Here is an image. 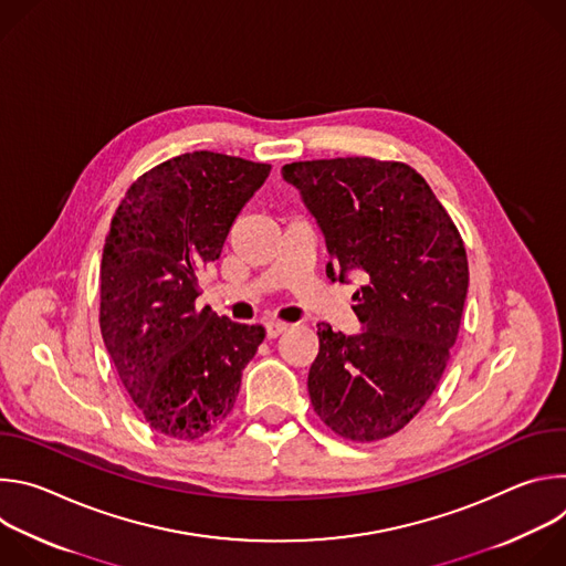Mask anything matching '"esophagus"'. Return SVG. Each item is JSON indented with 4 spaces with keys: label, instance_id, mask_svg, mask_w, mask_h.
<instances>
[{
    "label": "esophagus",
    "instance_id": "esophagus-1",
    "mask_svg": "<svg viewBox=\"0 0 566 566\" xmlns=\"http://www.w3.org/2000/svg\"><path fill=\"white\" fill-rule=\"evenodd\" d=\"M289 329L286 322H266V336L269 338H277L280 334H284Z\"/></svg>",
    "mask_w": 566,
    "mask_h": 566
}]
</instances>
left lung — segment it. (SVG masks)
Returning <instances> with one entry per match:
<instances>
[{"instance_id": "8db88e82", "label": "left lung", "mask_w": 566, "mask_h": 566, "mask_svg": "<svg viewBox=\"0 0 566 566\" xmlns=\"http://www.w3.org/2000/svg\"><path fill=\"white\" fill-rule=\"evenodd\" d=\"M282 175L325 234L327 277L365 280L354 293L363 334L317 325L311 406L343 439H387L421 412L450 360L468 293L463 239L428 181L400 160H295Z\"/></svg>"}]
</instances>
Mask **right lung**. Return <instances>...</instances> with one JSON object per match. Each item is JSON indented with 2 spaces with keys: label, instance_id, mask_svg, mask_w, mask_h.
<instances>
[{
  "label": "right lung",
  "instance_id": "1",
  "mask_svg": "<svg viewBox=\"0 0 566 566\" xmlns=\"http://www.w3.org/2000/svg\"><path fill=\"white\" fill-rule=\"evenodd\" d=\"M269 164L190 151L140 175L112 219L101 262V334L145 423L177 441L214 430L234 408L241 371L266 338L210 306L197 273L266 181Z\"/></svg>",
  "mask_w": 566,
  "mask_h": 566
}]
</instances>
